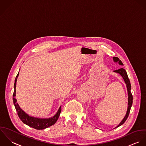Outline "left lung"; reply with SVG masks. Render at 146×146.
Wrapping results in <instances>:
<instances>
[{
    "label": "left lung",
    "instance_id": "8db88e82",
    "mask_svg": "<svg viewBox=\"0 0 146 146\" xmlns=\"http://www.w3.org/2000/svg\"><path fill=\"white\" fill-rule=\"evenodd\" d=\"M113 60L115 62H118V64L121 65H123V63L122 62V61L119 59V58H117V57H113ZM115 72L119 73L123 78L124 81L126 85V87H127V92H128V107H127V111L126 112V114L125 115V117L123 118V119L122 120V121L120 122V123L117 126L118 127L121 125H122L127 119V117L129 116L130 111V109L133 104V95L131 92V84H130V82L129 80V78L128 77L127 74L126 72V70L123 69V68H119L118 70H114Z\"/></svg>",
    "mask_w": 146,
    "mask_h": 146
}]
</instances>
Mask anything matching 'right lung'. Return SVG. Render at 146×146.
Instances as JSON below:
<instances>
[{
	"label": "right lung",
	"mask_w": 146,
	"mask_h": 146,
	"mask_svg": "<svg viewBox=\"0 0 146 146\" xmlns=\"http://www.w3.org/2000/svg\"><path fill=\"white\" fill-rule=\"evenodd\" d=\"M19 72L16 76V78H15V82L14 84V92L13 94V103H14L16 110L17 112V115L19 117V118H20V119L25 124L29 126L30 127H31L37 130L44 129L55 124L57 121L58 117L60 116V114L61 113V107H60L58 112L54 116L51 118H47V119H44V118L42 119V118H38L29 116L28 114H27L24 111H23L20 108L18 103H16L17 100L15 98V96H16V85L17 78L19 76Z\"/></svg>",
	"instance_id": "right-lung-1"
}]
</instances>
